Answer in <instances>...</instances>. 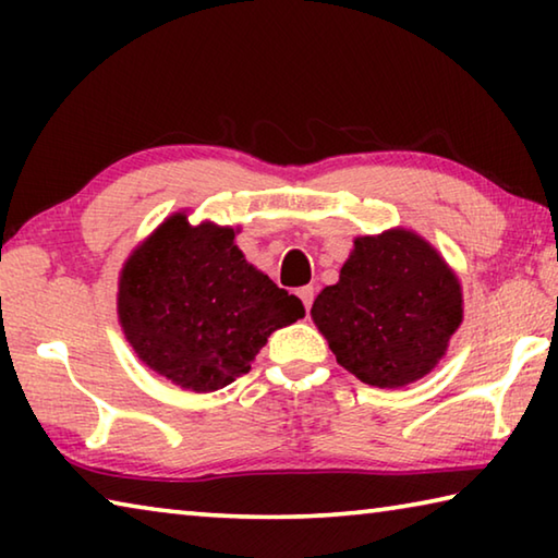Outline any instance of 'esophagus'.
Returning <instances> with one entry per match:
<instances>
[{"label": "esophagus", "instance_id": "esophagus-1", "mask_svg": "<svg viewBox=\"0 0 558 558\" xmlns=\"http://www.w3.org/2000/svg\"><path fill=\"white\" fill-rule=\"evenodd\" d=\"M298 298L302 300V305H305V310L310 313V307H313V300H315V288L313 286H305L298 290Z\"/></svg>", "mask_w": 558, "mask_h": 558}]
</instances>
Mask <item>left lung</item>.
<instances>
[{"instance_id":"obj_1","label":"left lung","mask_w":558,"mask_h":558,"mask_svg":"<svg viewBox=\"0 0 558 558\" xmlns=\"http://www.w3.org/2000/svg\"><path fill=\"white\" fill-rule=\"evenodd\" d=\"M313 319L359 381L399 389L426 376L462 323L460 282L421 235H362L319 292Z\"/></svg>"}]
</instances>
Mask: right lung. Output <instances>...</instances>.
<instances>
[{
    "label": "right lung",
    "instance_id": "add662e5",
    "mask_svg": "<svg viewBox=\"0 0 558 558\" xmlns=\"http://www.w3.org/2000/svg\"><path fill=\"white\" fill-rule=\"evenodd\" d=\"M233 229L167 219L120 276L118 315L137 356L182 389L248 374L270 332L305 317L295 295L248 266Z\"/></svg>",
    "mask_w": 558,
    "mask_h": 558
}]
</instances>
